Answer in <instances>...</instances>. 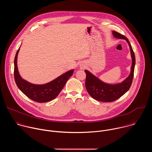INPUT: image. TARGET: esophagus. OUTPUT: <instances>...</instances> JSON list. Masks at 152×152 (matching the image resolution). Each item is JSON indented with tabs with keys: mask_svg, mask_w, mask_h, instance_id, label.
<instances>
[{
	"mask_svg": "<svg viewBox=\"0 0 152 152\" xmlns=\"http://www.w3.org/2000/svg\"><path fill=\"white\" fill-rule=\"evenodd\" d=\"M84 67H85V66H83V65H80V69H83V68H84Z\"/></svg>",
	"mask_w": 152,
	"mask_h": 152,
	"instance_id": "34e87169",
	"label": "esophagus"
}]
</instances>
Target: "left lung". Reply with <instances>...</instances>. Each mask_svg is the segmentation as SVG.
<instances>
[{
    "label": "left lung",
    "mask_w": 152,
    "mask_h": 152,
    "mask_svg": "<svg viewBox=\"0 0 152 152\" xmlns=\"http://www.w3.org/2000/svg\"><path fill=\"white\" fill-rule=\"evenodd\" d=\"M112 33L115 38L125 39L128 43L132 58V66L131 73L127 78L121 82L113 84L105 83L90 72L86 70H85L86 73L85 87L88 94L93 99L103 102L115 101L124 95L129 90L132 82L135 66V54L129 39L116 31H113Z\"/></svg>",
    "instance_id": "1"
}]
</instances>
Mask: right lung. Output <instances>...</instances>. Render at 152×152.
Segmentation results:
<instances>
[{
  "instance_id": "1",
  "label": "right lung",
  "mask_w": 152,
  "mask_h": 152,
  "mask_svg": "<svg viewBox=\"0 0 152 152\" xmlns=\"http://www.w3.org/2000/svg\"><path fill=\"white\" fill-rule=\"evenodd\" d=\"M20 48L14 58V79L18 88L28 97L37 102H48L55 99L61 91L68 79L72 76L74 70H70L64 73L45 84L38 85L30 83L21 77L18 72L17 56Z\"/></svg>"
}]
</instances>
